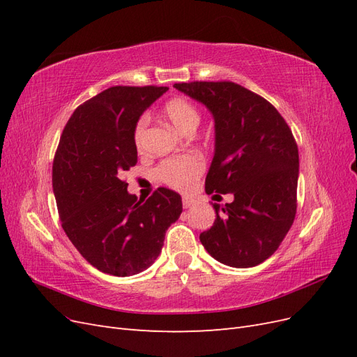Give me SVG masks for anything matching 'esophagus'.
I'll list each match as a JSON object with an SVG mask.
<instances>
[{"label":"esophagus","instance_id":"1","mask_svg":"<svg viewBox=\"0 0 357 357\" xmlns=\"http://www.w3.org/2000/svg\"><path fill=\"white\" fill-rule=\"evenodd\" d=\"M190 205H193V199L189 198V197H183V207L185 208H189Z\"/></svg>","mask_w":357,"mask_h":357}]
</instances>
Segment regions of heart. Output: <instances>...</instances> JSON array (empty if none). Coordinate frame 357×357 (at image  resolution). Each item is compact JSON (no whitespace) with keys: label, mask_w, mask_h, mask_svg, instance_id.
<instances>
[{"label":"heart","mask_w":357,"mask_h":357,"mask_svg":"<svg viewBox=\"0 0 357 357\" xmlns=\"http://www.w3.org/2000/svg\"><path fill=\"white\" fill-rule=\"evenodd\" d=\"M164 113L168 121L183 134L195 131L201 121L197 107L185 98L169 100L164 107ZM146 126L147 117L144 116L139 119L134 131V142L138 149L143 146ZM204 168V158L199 153L192 152L178 156H171L162 160L156 168V177L172 189L188 190L199 178Z\"/></svg>","instance_id":"b5f03b06"}]
</instances>
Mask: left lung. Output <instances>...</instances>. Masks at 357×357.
I'll return each instance as SVG.
<instances>
[{"instance_id":"obj_1","label":"left lung","mask_w":357,"mask_h":357,"mask_svg":"<svg viewBox=\"0 0 357 357\" xmlns=\"http://www.w3.org/2000/svg\"><path fill=\"white\" fill-rule=\"evenodd\" d=\"M214 117L215 144L205 192L232 193L214 204L215 220L199 235L215 261L250 268L274 255L296 214L298 146L289 125L261 95L232 82L176 83Z\"/></svg>"}]
</instances>
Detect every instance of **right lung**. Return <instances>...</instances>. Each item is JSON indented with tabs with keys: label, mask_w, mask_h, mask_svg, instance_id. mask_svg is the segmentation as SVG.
Listing matches in <instances>:
<instances>
[{
	"label": "right lung",
	"mask_w": 357,
	"mask_h": 357,
	"mask_svg": "<svg viewBox=\"0 0 357 357\" xmlns=\"http://www.w3.org/2000/svg\"><path fill=\"white\" fill-rule=\"evenodd\" d=\"M167 91L113 86L79 105L62 131L52 168L62 229L101 273L129 277L144 271L181 214L177 192L159 188L149 199H137L122 180L137 164L138 119Z\"/></svg>",
	"instance_id": "obj_1"
}]
</instances>
